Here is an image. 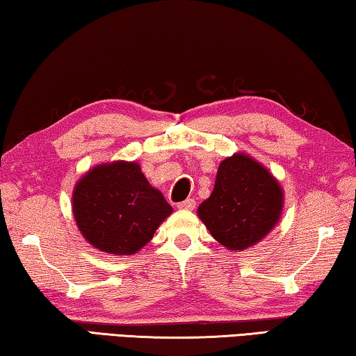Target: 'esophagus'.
Masks as SVG:
<instances>
[{
  "instance_id": "obj_1",
  "label": "esophagus",
  "mask_w": 356,
  "mask_h": 356,
  "mask_svg": "<svg viewBox=\"0 0 356 356\" xmlns=\"http://www.w3.org/2000/svg\"><path fill=\"white\" fill-rule=\"evenodd\" d=\"M196 206L195 200H191V197H188V200H185L182 202L177 204V209H182V210H193Z\"/></svg>"
}]
</instances>
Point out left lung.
<instances>
[{"mask_svg":"<svg viewBox=\"0 0 356 356\" xmlns=\"http://www.w3.org/2000/svg\"><path fill=\"white\" fill-rule=\"evenodd\" d=\"M284 193L267 168L246 154L220 163L212 195L197 207V216L212 237L231 251L261 242L276 226Z\"/></svg>","mask_w":356,"mask_h":356,"instance_id":"1","label":"left lung"}]
</instances>
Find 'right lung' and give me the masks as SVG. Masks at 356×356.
Masks as SVG:
<instances>
[{"instance_id":"add662e5","label":"right lung","mask_w":356,"mask_h":356,"mask_svg":"<svg viewBox=\"0 0 356 356\" xmlns=\"http://www.w3.org/2000/svg\"><path fill=\"white\" fill-rule=\"evenodd\" d=\"M72 210L81 236L110 254H135L152 240L172 207L154 188L136 161H113L78 180Z\"/></svg>"}]
</instances>
